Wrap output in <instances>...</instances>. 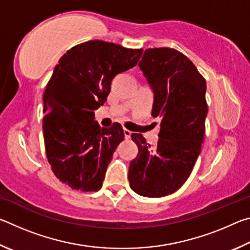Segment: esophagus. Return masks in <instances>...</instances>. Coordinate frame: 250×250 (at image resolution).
<instances>
[{
  "label": "esophagus",
  "instance_id": "1",
  "mask_svg": "<svg viewBox=\"0 0 250 250\" xmlns=\"http://www.w3.org/2000/svg\"><path fill=\"white\" fill-rule=\"evenodd\" d=\"M124 133H125V138L126 139V140H129V139L131 138V133H132V132H131V131L128 130V129H125Z\"/></svg>",
  "mask_w": 250,
  "mask_h": 250
}]
</instances>
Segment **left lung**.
<instances>
[{
  "label": "left lung",
  "mask_w": 250,
  "mask_h": 250,
  "mask_svg": "<svg viewBox=\"0 0 250 250\" xmlns=\"http://www.w3.org/2000/svg\"><path fill=\"white\" fill-rule=\"evenodd\" d=\"M154 92L152 117L161 120L155 146L132 133L137 158L129 167L130 188L141 196L176 192L194 167L205 135L206 82L189 58L170 47L146 49L139 62Z\"/></svg>",
  "instance_id": "obj_1"
}]
</instances>
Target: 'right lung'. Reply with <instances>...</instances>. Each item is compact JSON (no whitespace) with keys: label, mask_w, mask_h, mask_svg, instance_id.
I'll return each instance as SVG.
<instances>
[{"label":"right lung","mask_w":250,"mask_h":250,"mask_svg":"<svg viewBox=\"0 0 250 250\" xmlns=\"http://www.w3.org/2000/svg\"><path fill=\"white\" fill-rule=\"evenodd\" d=\"M143 49L88 41L59 59L44 92L43 133L48 163L57 179L73 189L97 192L124 129L115 122L100 128L94 111L103 105L115 76L132 68Z\"/></svg>","instance_id":"1"}]
</instances>
